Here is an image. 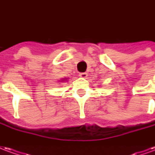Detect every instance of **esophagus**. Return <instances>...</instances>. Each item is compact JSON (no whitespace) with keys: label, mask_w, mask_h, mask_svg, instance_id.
<instances>
[{"label":"esophagus","mask_w":155,"mask_h":155,"mask_svg":"<svg viewBox=\"0 0 155 155\" xmlns=\"http://www.w3.org/2000/svg\"><path fill=\"white\" fill-rule=\"evenodd\" d=\"M80 76L82 78H85L86 76H87V73H85V72H81V73H80Z\"/></svg>","instance_id":"34e87169"}]
</instances>
